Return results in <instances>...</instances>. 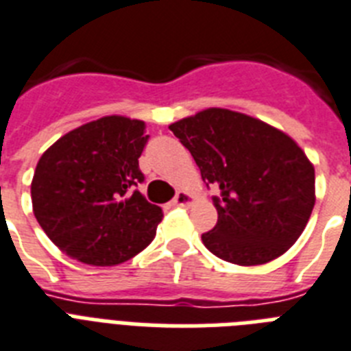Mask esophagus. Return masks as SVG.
I'll use <instances>...</instances> for the list:
<instances>
[{"label":"esophagus","mask_w":351,"mask_h":351,"mask_svg":"<svg viewBox=\"0 0 351 351\" xmlns=\"http://www.w3.org/2000/svg\"><path fill=\"white\" fill-rule=\"evenodd\" d=\"M191 202H193V196H191L187 191H178L175 198H173V205H180V207L189 205Z\"/></svg>","instance_id":"1"}]
</instances>
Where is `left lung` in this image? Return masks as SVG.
I'll return each mask as SVG.
<instances>
[{
	"label": "left lung",
	"instance_id": "1",
	"mask_svg": "<svg viewBox=\"0 0 351 351\" xmlns=\"http://www.w3.org/2000/svg\"><path fill=\"white\" fill-rule=\"evenodd\" d=\"M200 167L218 223L202 234L229 263L263 265L295 243L315 204L314 166L283 131L254 117L209 108L171 124Z\"/></svg>",
	"mask_w": 351,
	"mask_h": 351
}]
</instances>
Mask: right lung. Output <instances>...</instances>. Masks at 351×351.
<instances>
[{"instance_id": "add662e5", "label": "right lung", "mask_w": 351, "mask_h": 351, "mask_svg": "<svg viewBox=\"0 0 351 351\" xmlns=\"http://www.w3.org/2000/svg\"><path fill=\"white\" fill-rule=\"evenodd\" d=\"M146 124L102 117L61 136L37 162L36 220L70 258L95 267L124 263L153 241L164 215L135 189Z\"/></svg>"}]
</instances>
